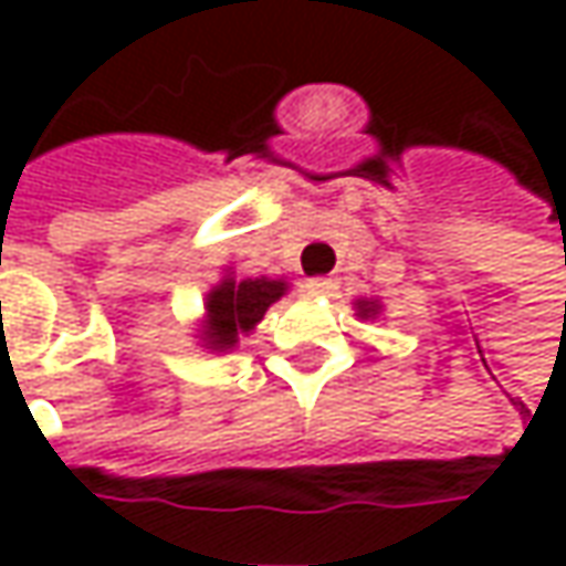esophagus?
I'll use <instances>...</instances> for the list:
<instances>
[{
    "label": "esophagus",
    "mask_w": 566,
    "mask_h": 566,
    "mask_svg": "<svg viewBox=\"0 0 566 566\" xmlns=\"http://www.w3.org/2000/svg\"><path fill=\"white\" fill-rule=\"evenodd\" d=\"M337 290V280H331V276H315V280H308V293L312 295H334Z\"/></svg>",
    "instance_id": "esophagus-1"
}]
</instances>
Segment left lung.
I'll list each match as a JSON object with an SVG mask.
<instances>
[{
	"label": "left lung",
	"instance_id": "left-lung-1",
	"mask_svg": "<svg viewBox=\"0 0 566 566\" xmlns=\"http://www.w3.org/2000/svg\"><path fill=\"white\" fill-rule=\"evenodd\" d=\"M353 308H356V315H359L361 321H368V317H378L384 305H380L378 298H356Z\"/></svg>",
	"mask_w": 566,
	"mask_h": 566
}]
</instances>
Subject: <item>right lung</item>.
<instances>
[{"label":"right lung","instance_id":"add662e5","mask_svg":"<svg viewBox=\"0 0 566 566\" xmlns=\"http://www.w3.org/2000/svg\"><path fill=\"white\" fill-rule=\"evenodd\" d=\"M286 293H290L286 280H271V276L235 280V273L227 271L205 295V317L198 321V346L207 353L235 349L239 337H249L264 321L273 302H280Z\"/></svg>","mask_w":566,"mask_h":566}]
</instances>
